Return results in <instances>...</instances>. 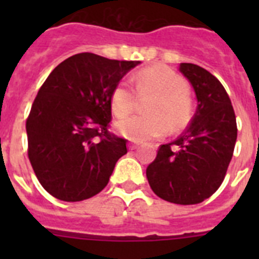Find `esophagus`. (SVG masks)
<instances>
[{
	"label": "esophagus",
	"mask_w": 259,
	"mask_h": 259,
	"mask_svg": "<svg viewBox=\"0 0 259 259\" xmlns=\"http://www.w3.org/2000/svg\"><path fill=\"white\" fill-rule=\"evenodd\" d=\"M139 145H140V143H130L128 144V148H130L131 150H135L139 148Z\"/></svg>",
	"instance_id": "34e87169"
}]
</instances>
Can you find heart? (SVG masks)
<instances>
[{"mask_svg": "<svg viewBox=\"0 0 259 259\" xmlns=\"http://www.w3.org/2000/svg\"><path fill=\"white\" fill-rule=\"evenodd\" d=\"M187 83L176 71L167 66H152L139 71L135 76V89L139 97L154 96L146 106L149 115H137L118 124L120 134L136 141L153 140L167 132H179L188 124L193 102L187 91ZM137 96L132 87L122 81L111 93V107L118 118H125L135 111Z\"/></svg>", "mask_w": 259, "mask_h": 259, "instance_id": "b5f03b06", "label": "heart"}]
</instances>
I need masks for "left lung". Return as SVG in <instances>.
Instances as JSON below:
<instances>
[{
  "label": "left lung",
  "mask_w": 259,
  "mask_h": 259,
  "mask_svg": "<svg viewBox=\"0 0 259 259\" xmlns=\"http://www.w3.org/2000/svg\"><path fill=\"white\" fill-rule=\"evenodd\" d=\"M179 70L196 92V114L175 141L158 148L146 178L162 200L194 205L209 198L223 183L237 139L236 116L214 75L193 63H180Z\"/></svg>",
  "instance_id": "1"
}]
</instances>
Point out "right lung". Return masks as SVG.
<instances>
[{"mask_svg": "<svg viewBox=\"0 0 259 259\" xmlns=\"http://www.w3.org/2000/svg\"><path fill=\"white\" fill-rule=\"evenodd\" d=\"M140 61L79 53L59 63L38 89L27 118L28 158L53 197L91 198L109 183L127 140L109 131L111 93Z\"/></svg>", "mask_w": 259, "mask_h": 259, "instance_id": "1", "label": "right lung"}]
</instances>
